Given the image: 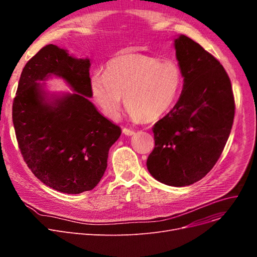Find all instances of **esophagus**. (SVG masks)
I'll list each match as a JSON object with an SVG mask.
<instances>
[{
    "mask_svg": "<svg viewBox=\"0 0 257 257\" xmlns=\"http://www.w3.org/2000/svg\"><path fill=\"white\" fill-rule=\"evenodd\" d=\"M123 133L127 137H131V136H134V134H136V132H134L131 129H128V128H123Z\"/></svg>",
    "mask_w": 257,
    "mask_h": 257,
    "instance_id": "esophagus-1",
    "label": "esophagus"
}]
</instances>
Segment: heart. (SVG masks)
I'll use <instances>...</instances> for the list:
<instances>
[{
	"instance_id": "obj_1",
	"label": "heart",
	"mask_w": 257,
	"mask_h": 257,
	"mask_svg": "<svg viewBox=\"0 0 257 257\" xmlns=\"http://www.w3.org/2000/svg\"><path fill=\"white\" fill-rule=\"evenodd\" d=\"M182 73L173 60H159L144 54H123L108 60L104 73L89 78L92 97L106 115L118 117L123 97L134 121L155 120L176 101Z\"/></svg>"
}]
</instances>
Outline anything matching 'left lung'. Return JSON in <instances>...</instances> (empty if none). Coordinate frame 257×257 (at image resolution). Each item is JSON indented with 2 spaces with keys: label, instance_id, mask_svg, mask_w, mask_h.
<instances>
[{
  "label": "left lung",
  "instance_id": "8db88e82",
  "mask_svg": "<svg viewBox=\"0 0 257 257\" xmlns=\"http://www.w3.org/2000/svg\"><path fill=\"white\" fill-rule=\"evenodd\" d=\"M183 77L179 100L153 126L155 147L147 168L159 182L191 185L213 168L230 134L234 99L222 64L185 35L174 39Z\"/></svg>",
  "mask_w": 257,
  "mask_h": 257
}]
</instances>
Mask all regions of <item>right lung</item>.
I'll return each mask as SVG.
<instances>
[{"label": "right lung", "mask_w": 257, "mask_h": 257, "mask_svg": "<svg viewBox=\"0 0 257 257\" xmlns=\"http://www.w3.org/2000/svg\"><path fill=\"white\" fill-rule=\"evenodd\" d=\"M89 58H76L55 45L25 65L12 105V119L27 166L43 183L64 194L90 191L107 168L120 128L89 98ZM62 78L73 93H50V77Z\"/></svg>", "instance_id": "obj_1"}]
</instances>
